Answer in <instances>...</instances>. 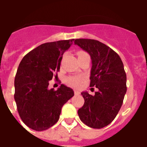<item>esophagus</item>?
<instances>
[{
    "instance_id": "1",
    "label": "esophagus",
    "mask_w": 147,
    "mask_h": 147,
    "mask_svg": "<svg viewBox=\"0 0 147 147\" xmlns=\"http://www.w3.org/2000/svg\"><path fill=\"white\" fill-rule=\"evenodd\" d=\"M74 94L75 95H80V92L79 90H74Z\"/></svg>"
}]
</instances>
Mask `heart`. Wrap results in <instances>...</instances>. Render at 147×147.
I'll return each instance as SVG.
<instances>
[{
	"mask_svg": "<svg viewBox=\"0 0 147 147\" xmlns=\"http://www.w3.org/2000/svg\"><path fill=\"white\" fill-rule=\"evenodd\" d=\"M76 55L78 57V59L85 57H89L88 54L84 51H79L76 53ZM83 82V78L80 76H68L66 78L65 82L69 86L73 87V88H79Z\"/></svg>",
	"mask_w": 147,
	"mask_h": 147,
	"instance_id": "obj_1",
	"label": "heart"
}]
</instances>
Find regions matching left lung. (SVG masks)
I'll list each match as a JSON object with an SVG mask.
<instances>
[{"label":"left lung","mask_w":147,"mask_h":147,"mask_svg":"<svg viewBox=\"0 0 147 147\" xmlns=\"http://www.w3.org/2000/svg\"><path fill=\"white\" fill-rule=\"evenodd\" d=\"M74 41L90 56V87L98 90L94 96L82 93L85 103L78 110V115L87 126L101 129L114 120L123 104L127 92L124 65L117 53L98 40L76 39Z\"/></svg>","instance_id":"8db88e82"}]
</instances>
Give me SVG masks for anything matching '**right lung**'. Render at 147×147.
Here are the masks:
<instances>
[{
	"instance_id": "obj_1",
	"label": "right lung",
	"mask_w": 147,
	"mask_h": 147,
	"mask_svg": "<svg viewBox=\"0 0 147 147\" xmlns=\"http://www.w3.org/2000/svg\"><path fill=\"white\" fill-rule=\"evenodd\" d=\"M73 40L43 43L26 54L15 78V97L18 113L31 129L42 131L58 121L61 109L74 96L64 85L49 89V81L57 76L62 55Z\"/></svg>"
}]
</instances>
